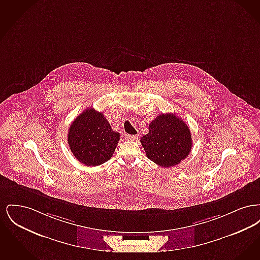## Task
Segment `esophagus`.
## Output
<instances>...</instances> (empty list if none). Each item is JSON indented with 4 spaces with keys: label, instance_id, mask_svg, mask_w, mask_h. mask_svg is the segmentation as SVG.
Wrapping results in <instances>:
<instances>
[{
    "label": "esophagus",
    "instance_id": "1",
    "mask_svg": "<svg viewBox=\"0 0 260 260\" xmlns=\"http://www.w3.org/2000/svg\"><path fill=\"white\" fill-rule=\"evenodd\" d=\"M126 138H127L128 140L136 141V140H137V138H138V136H136V135H128V136H126Z\"/></svg>",
    "mask_w": 260,
    "mask_h": 260
}]
</instances>
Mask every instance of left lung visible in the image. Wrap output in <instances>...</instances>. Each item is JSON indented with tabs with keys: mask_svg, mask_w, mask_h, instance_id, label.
Segmentation results:
<instances>
[{
	"mask_svg": "<svg viewBox=\"0 0 260 260\" xmlns=\"http://www.w3.org/2000/svg\"><path fill=\"white\" fill-rule=\"evenodd\" d=\"M140 142L149 160L162 168L178 165L192 148L188 125L174 114H161L149 124V133Z\"/></svg>",
	"mask_w": 260,
	"mask_h": 260,
	"instance_id": "left-lung-1",
	"label": "left lung"
}]
</instances>
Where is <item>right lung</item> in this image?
I'll return each instance as SVG.
<instances>
[{
	"mask_svg": "<svg viewBox=\"0 0 260 260\" xmlns=\"http://www.w3.org/2000/svg\"><path fill=\"white\" fill-rule=\"evenodd\" d=\"M121 136L111 128L104 115L88 108L80 114L68 131V144L75 158L85 166L96 167L108 161Z\"/></svg>",
	"mask_w": 260,
	"mask_h": 260,
	"instance_id": "right-lung-1",
	"label": "right lung"
}]
</instances>
